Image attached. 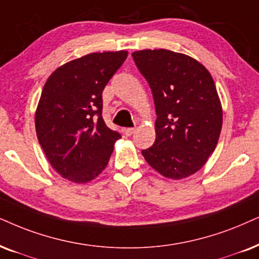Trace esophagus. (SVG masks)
I'll use <instances>...</instances> for the list:
<instances>
[{
    "label": "esophagus",
    "instance_id": "1",
    "mask_svg": "<svg viewBox=\"0 0 259 259\" xmlns=\"http://www.w3.org/2000/svg\"><path fill=\"white\" fill-rule=\"evenodd\" d=\"M134 133H135V129H134V127H126V129H124V134H125V136H132Z\"/></svg>",
    "mask_w": 259,
    "mask_h": 259
}]
</instances>
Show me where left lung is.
<instances>
[{
  "instance_id": "8db88e82",
  "label": "left lung",
  "mask_w": 259,
  "mask_h": 259,
  "mask_svg": "<svg viewBox=\"0 0 259 259\" xmlns=\"http://www.w3.org/2000/svg\"><path fill=\"white\" fill-rule=\"evenodd\" d=\"M155 104V142L142 155L166 178L194 175L215 150L222 107L211 75L195 58L166 49L133 52Z\"/></svg>"
}]
</instances>
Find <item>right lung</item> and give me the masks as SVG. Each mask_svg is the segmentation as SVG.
<instances>
[{"instance_id":"add662e5","label":"right lung","mask_w":259,"mask_h":259,"mask_svg":"<svg viewBox=\"0 0 259 259\" xmlns=\"http://www.w3.org/2000/svg\"><path fill=\"white\" fill-rule=\"evenodd\" d=\"M126 57L124 50L93 52L61 65L44 84L35 132L49 162L68 181H93L122 137L104 122L101 94Z\"/></svg>"}]
</instances>
